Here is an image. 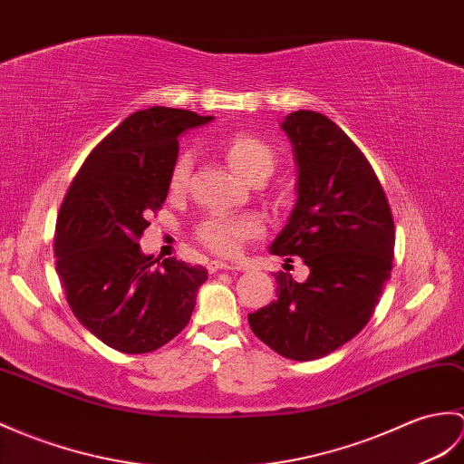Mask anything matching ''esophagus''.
Masks as SVG:
<instances>
[{"mask_svg": "<svg viewBox=\"0 0 464 464\" xmlns=\"http://www.w3.org/2000/svg\"><path fill=\"white\" fill-rule=\"evenodd\" d=\"M208 268H209V273H218V271H237V265H231V263H223V261H211L209 265H208Z\"/></svg>", "mask_w": 464, "mask_h": 464, "instance_id": "obj_1", "label": "esophagus"}]
</instances>
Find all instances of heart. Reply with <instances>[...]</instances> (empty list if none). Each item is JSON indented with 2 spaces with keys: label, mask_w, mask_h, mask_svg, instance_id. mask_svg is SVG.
Wrapping results in <instances>:
<instances>
[{
  "label": "heart",
  "mask_w": 464,
  "mask_h": 464,
  "mask_svg": "<svg viewBox=\"0 0 464 464\" xmlns=\"http://www.w3.org/2000/svg\"><path fill=\"white\" fill-rule=\"evenodd\" d=\"M221 152L227 164L246 179H255L258 176H271L275 168V154L261 140L249 134H231L223 140ZM189 179V160L188 156H179L169 169L168 188L169 193H181ZM263 231V221L255 213H229V211H213L203 219L196 237L198 241L215 255L231 256L241 251L245 241L253 239Z\"/></svg>",
  "instance_id": "heart-1"
}]
</instances>
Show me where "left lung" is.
I'll list each match as a JSON object with an SVG mask.
<instances>
[{
    "label": "left lung",
    "instance_id": "1",
    "mask_svg": "<svg viewBox=\"0 0 464 464\" xmlns=\"http://www.w3.org/2000/svg\"><path fill=\"white\" fill-rule=\"evenodd\" d=\"M281 128L295 150L296 203L268 249L300 256L310 275L296 283L276 273V300L249 324L276 353L310 362L368 324L392 275L395 227L378 176L342 128L314 111L288 114Z\"/></svg>",
    "mask_w": 464,
    "mask_h": 464
}]
</instances>
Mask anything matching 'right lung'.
Wrapping results in <instances>:
<instances>
[{"instance_id": "obj_1", "label": "right lung", "mask_w": 464, "mask_h": 464, "mask_svg": "<svg viewBox=\"0 0 464 464\" xmlns=\"http://www.w3.org/2000/svg\"><path fill=\"white\" fill-rule=\"evenodd\" d=\"M213 121L152 106L126 118L84 160L57 215L53 249L81 324L118 352L148 353L188 326L208 271L169 256L153 265L138 239L168 198L181 132Z\"/></svg>"}]
</instances>
